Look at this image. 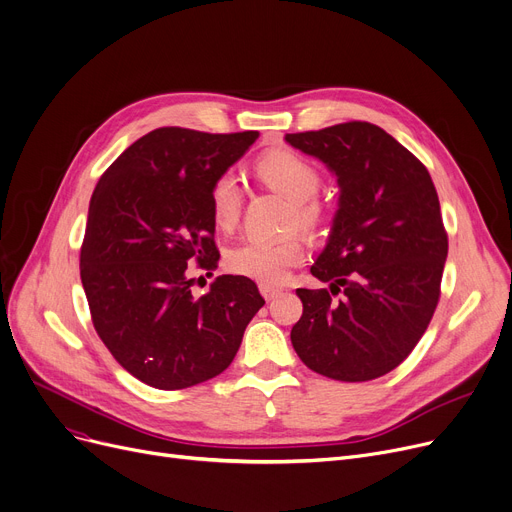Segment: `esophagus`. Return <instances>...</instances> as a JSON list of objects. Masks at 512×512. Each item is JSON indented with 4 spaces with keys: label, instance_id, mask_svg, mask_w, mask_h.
I'll use <instances>...</instances> for the list:
<instances>
[{
    "label": "esophagus",
    "instance_id": "34e87169",
    "mask_svg": "<svg viewBox=\"0 0 512 512\" xmlns=\"http://www.w3.org/2000/svg\"><path fill=\"white\" fill-rule=\"evenodd\" d=\"M259 290H261V294H263V299L265 301H274L278 294L282 292V290H278V288H272V286H265V284H261L259 286Z\"/></svg>",
    "mask_w": 512,
    "mask_h": 512
}]
</instances>
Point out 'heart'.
<instances>
[{"label":"heart","mask_w":512,"mask_h":512,"mask_svg":"<svg viewBox=\"0 0 512 512\" xmlns=\"http://www.w3.org/2000/svg\"><path fill=\"white\" fill-rule=\"evenodd\" d=\"M257 176L274 191L292 201L290 220L301 226H313L321 220V207L313 201L321 176L303 155L276 149L257 161ZM211 215L220 230H232L238 224L242 209L240 182L232 172H224L211 184ZM305 259V245L299 236L282 240L251 238L240 242L228 255L230 272L251 278L259 284L274 286L288 278L290 267Z\"/></svg>","instance_id":"obj_1"}]
</instances>
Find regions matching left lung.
<instances>
[{
    "label": "left lung",
    "mask_w": 512,
    "mask_h": 512,
    "mask_svg": "<svg viewBox=\"0 0 512 512\" xmlns=\"http://www.w3.org/2000/svg\"><path fill=\"white\" fill-rule=\"evenodd\" d=\"M284 141L326 164L340 188L328 242L311 265L330 290H297L303 315L292 346L326 378L375 380L409 357L440 299L448 236L436 186L409 149L369 122Z\"/></svg>",
    "instance_id": "left-lung-1"
}]
</instances>
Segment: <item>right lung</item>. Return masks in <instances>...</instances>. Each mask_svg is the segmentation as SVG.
<instances>
[{
  "mask_svg": "<svg viewBox=\"0 0 512 512\" xmlns=\"http://www.w3.org/2000/svg\"><path fill=\"white\" fill-rule=\"evenodd\" d=\"M259 132L157 128L99 178L80 249L93 326L114 359L157 390L220 375L265 305L245 276L215 278L195 299L188 265L218 267L209 191Z\"/></svg>",
  "mask_w": 512,
  "mask_h": 512,
  "instance_id": "obj_1",
  "label": "right lung"
}]
</instances>
